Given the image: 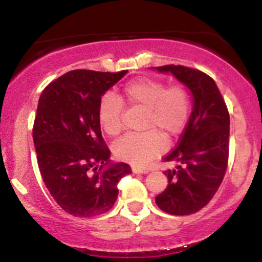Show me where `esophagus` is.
<instances>
[{
	"mask_svg": "<svg viewBox=\"0 0 262 262\" xmlns=\"http://www.w3.org/2000/svg\"><path fill=\"white\" fill-rule=\"evenodd\" d=\"M132 171H133L134 173H148V170L141 169V167H138V166L132 167Z\"/></svg>",
	"mask_w": 262,
	"mask_h": 262,
	"instance_id": "obj_1",
	"label": "esophagus"
}]
</instances>
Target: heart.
Returning <instances> with one entry per match:
<instances>
[{"instance_id": "b5f03b06", "label": "heart", "mask_w": 262, "mask_h": 262, "mask_svg": "<svg viewBox=\"0 0 262 262\" xmlns=\"http://www.w3.org/2000/svg\"><path fill=\"white\" fill-rule=\"evenodd\" d=\"M145 110L143 133H129L113 144V155L129 164L145 165L165 150V134L175 138L183 132L191 116V95L182 85L140 77L123 87L121 97L104 95L98 103V122L111 137L123 129L124 104Z\"/></svg>"}]
</instances>
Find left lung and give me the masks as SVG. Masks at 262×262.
I'll return each instance as SVG.
<instances>
[{
	"label": "left lung",
	"mask_w": 262,
	"mask_h": 262,
	"mask_svg": "<svg viewBox=\"0 0 262 262\" xmlns=\"http://www.w3.org/2000/svg\"><path fill=\"white\" fill-rule=\"evenodd\" d=\"M172 73L191 90L193 110L179 143L164 161H176L165 171L169 183L155 197L159 208L173 215H188L206 207L223 181L229 158V112L214 80L197 69L158 66Z\"/></svg>",
	"instance_id": "left-lung-1"
}]
</instances>
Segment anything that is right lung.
I'll list each match as a JSON object with an SVG mask.
<instances>
[{"label": "right lung", "instance_id": "1", "mask_svg": "<svg viewBox=\"0 0 262 262\" xmlns=\"http://www.w3.org/2000/svg\"><path fill=\"white\" fill-rule=\"evenodd\" d=\"M127 73L69 71L39 97L33 125L39 171L55 202L74 217L108 212L118 197V182L132 172L124 162L102 171L111 151L97 114L102 95Z\"/></svg>", "mask_w": 262, "mask_h": 262}]
</instances>
